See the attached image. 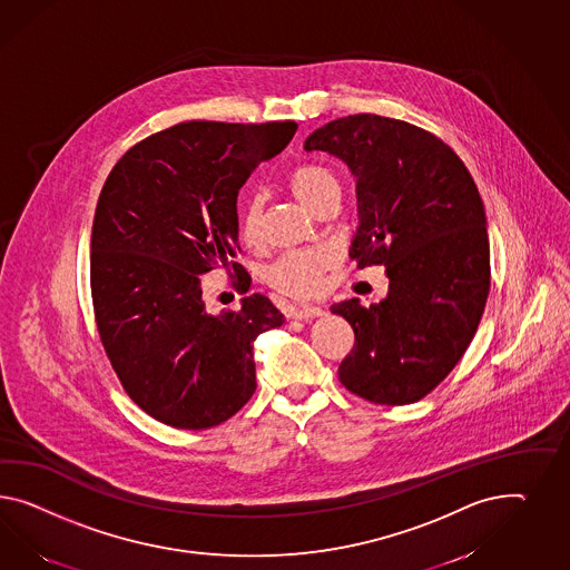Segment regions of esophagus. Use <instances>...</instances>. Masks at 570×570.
Wrapping results in <instances>:
<instances>
[{
  "instance_id": "1",
  "label": "esophagus",
  "mask_w": 570,
  "mask_h": 570,
  "mask_svg": "<svg viewBox=\"0 0 570 570\" xmlns=\"http://www.w3.org/2000/svg\"><path fill=\"white\" fill-rule=\"evenodd\" d=\"M325 308L320 305H305V307L288 308V317L291 320H313V317H322Z\"/></svg>"
}]
</instances>
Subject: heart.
<instances>
[{
	"label": "heart",
	"instance_id": "heart-1",
	"mask_svg": "<svg viewBox=\"0 0 570 570\" xmlns=\"http://www.w3.org/2000/svg\"><path fill=\"white\" fill-rule=\"evenodd\" d=\"M294 195L317 212L327 200H338L342 193L336 169L325 164H301L288 174ZM240 238L245 245H257L262 236V205L248 200L240 212ZM334 250L330 246H315L307 250H293L263 269V279L276 293L307 298L320 291L322 276L334 265Z\"/></svg>",
	"mask_w": 570,
	"mask_h": 570
}]
</instances>
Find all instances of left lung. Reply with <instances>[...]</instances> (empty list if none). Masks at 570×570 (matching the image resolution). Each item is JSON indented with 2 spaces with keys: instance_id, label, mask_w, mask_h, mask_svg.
Returning <instances> with one entry per match:
<instances>
[{
  "instance_id": "left-lung-1",
  "label": "left lung",
  "mask_w": 570,
  "mask_h": 570,
  "mask_svg": "<svg viewBox=\"0 0 570 570\" xmlns=\"http://www.w3.org/2000/svg\"><path fill=\"white\" fill-rule=\"evenodd\" d=\"M307 151L356 176V267L385 265L387 296L332 307L354 332L342 385L375 404L421 401L478 332L490 293V240L478 186L446 142L415 124L354 114L317 128Z\"/></svg>"
}]
</instances>
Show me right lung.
Returning <instances> with one entry per match:
<instances>
[{"instance_id": "1", "label": "right lung", "mask_w": 570, "mask_h": 570, "mask_svg": "<svg viewBox=\"0 0 570 570\" xmlns=\"http://www.w3.org/2000/svg\"><path fill=\"white\" fill-rule=\"evenodd\" d=\"M267 124L190 120L130 147L109 171L91 234L95 324L126 394L176 430H209L255 394V338L284 324L263 294L205 311L203 274L250 276L236 259V197L296 132Z\"/></svg>"}]
</instances>
